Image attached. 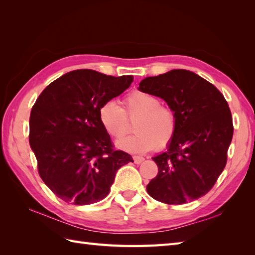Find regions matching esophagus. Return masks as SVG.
Returning <instances> with one entry per match:
<instances>
[{
  "mask_svg": "<svg viewBox=\"0 0 255 255\" xmlns=\"http://www.w3.org/2000/svg\"><path fill=\"white\" fill-rule=\"evenodd\" d=\"M143 160H144V159L142 158V156H140V155H133V161H134V163H136V164L142 163Z\"/></svg>",
  "mask_w": 255,
  "mask_h": 255,
  "instance_id": "obj_1",
  "label": "esophagus"
}]
</instances>
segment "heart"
<instances>
[{
    "instance_id": "b5f03b06",
    "label": "heart",
    "mask_w": 255,
    "mask_h": 255,
    "mask_svg": "<svg viewBox=\"0 0 255 255\" xmlns=\"http://www.w3.org/2000/svg\"><path fill=\"white\" fill-rule=\"evenodd\" d=\"M134 133L117 142L121 149L143 153L158 147H167L177 130V115L171 107L161 105L159 97L147 92L134 91L125 96L123 108L116 102L107 101L99 111V119L112 138L119 139L129 130L128 119H135Z\"/></svg>"
}]
</instances>
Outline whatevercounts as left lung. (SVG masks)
<instances>
[{
	"label": "left lung",
	"mask_w": 255,
	"mask_h": 255,
	"mask_svg": "<svg viewBox=\"0 0 255 255\" xmlns=\"http://www.w3.org/2000/svg\"><path fill=\"white\" fill-rule=\"evenodd\" d=\"M139 90L163 99L177 115L175 137L154 156L158 174L148 194L169 205L193 202L207 194L224 171L234 136L228 103L208 81L184 69L145 78Z\"/></svg>",
	"instance_id": "left-lung-1"
}]
</instances>
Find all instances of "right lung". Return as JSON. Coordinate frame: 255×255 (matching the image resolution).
Returning a JSON list of instances; mask_svg holds the SVG:
<instances>
[{"label":"right lung","instance_id":"obj_1","mask_svg":"<svg viewBox=\"0 0 255 255\" xmlns=\"http://www.w3.org/2000/svg\"><path fill=\"white\" fill-rule=\"evenodd\" d=\"M132 81L131 75L75 70L48 85L32 106L29 144L38 173L63 202H100L110 193L119 167L133 162L130 154L115 150L99 119L102 104L121 95Z\"/></svg>","mask_w":255,"mask_h":255}]
</instances>
